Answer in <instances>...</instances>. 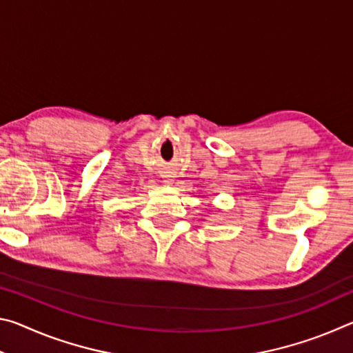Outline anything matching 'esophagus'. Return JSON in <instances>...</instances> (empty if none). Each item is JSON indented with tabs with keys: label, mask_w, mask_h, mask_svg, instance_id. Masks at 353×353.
<instances>
[{
	"label": "esophagus",
	"mask_w": 353,
	"mask_h": 353,
	"mask_svg": "<svg viewBox=\"0 0 353 353\" xmlns=\"http://www.w3.org/2000/svg\"><path fill=\"white\" fill-rule=\"evenodd\" d=\"M162 177H163V181H162L163 183H168V185H170V183H172V179H171L172 176H170V174H165V176H162Z\"/></svg>",
	"instance_id": "esophagus-1"
}]
</instances>
